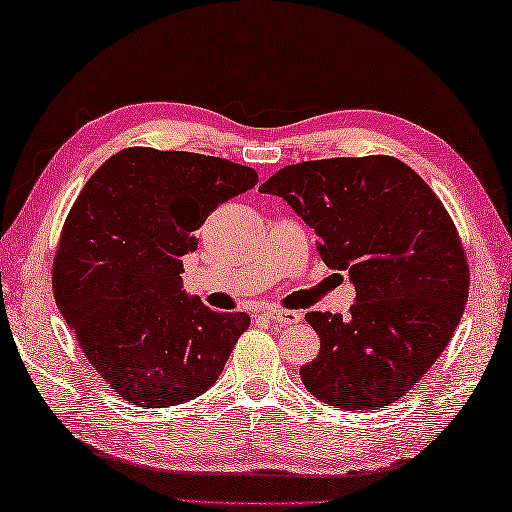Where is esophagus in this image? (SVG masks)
I'll return each mask as SVG.
<instances>
[{"label":"esophagus","mask_w":512,"mask_h":512,"mask_svg":"<svg viewBox=\"0 0 512 512\" xmlns=\"http://www.w3.org/2000/svg\"><path fill=\"white\" fill-rule=\"evenodd\" d=\"M267 317H270L272 322H276V324H283V326H288V324H297V322H301V313H297V311H286V308H270V311H267Z\"/></svg>","instance_id":"esophagus-1"}]
</instances>
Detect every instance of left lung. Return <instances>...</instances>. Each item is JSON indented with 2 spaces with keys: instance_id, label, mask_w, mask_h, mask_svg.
I'll list each match as a JSON object with an SVG mask.
<instances>
[{
  "instance_id": "1",
  "label": "left lung",
  "mask_w": 512,
  "mask_h": 512,
  "mask_svg": "<svg viewBox=\"0 0 512 512\" xmlns=\"http://www.w3.org/2000/svg\"><path fill=\"white\" fill-rule=\"evenodd\" d=\"M261 192L295 208L322 261L356 286L349 317L306 313L320 354L299 370L313 397L376 410L404 397L463 317L469 265L456 224L424 179L395 156L286 165Z\"/></svg>"
}]
</instances>
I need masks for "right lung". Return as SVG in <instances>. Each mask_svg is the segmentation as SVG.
Listing matches in <instances>:
<instances>
[{
  "label": "right lung",
  "instance_id": "1",
  "mask_svg": "<svg viewBox=\"0 0 512 512\" xmlns=\"http://www.w3.org/2000/svg\"><path fill=\"white\" fill-rule=\"evenodd\" d=\"M256 183V170L226 158L127 147L79 192L54 256V297L122 399L167 408L222 374L251 320L188 299L181 258L206 217Z\"/></svg>",
  "mask_w": 512,
  "mask_h": 512
}]
</instances>
